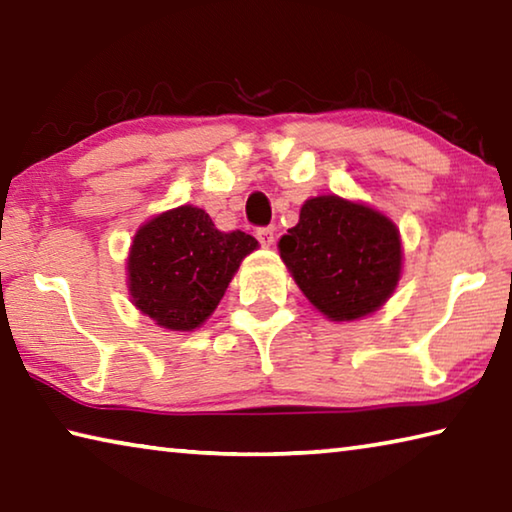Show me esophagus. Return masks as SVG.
Returning <instances> with one entry per match:
<instances>
[{"label":"esophagus","mask_w":512,"mask_h":512,"mask_svg":"<svg viewBox=\"0 0 512 512\" xmlns=\"http://www.w3.org/2000/svg\"><path fill=\"white\" fill-rule=\"evenodd\" d=\"M257 239H259V244L262 246H273V241H275V228L273 225H266V228H259L257 230Z\"/></svg>","instance_id":"34e87169"}]
</instances>
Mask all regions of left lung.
Instances as JSON below:
<instances>
[{
	"instance_id": "8db88e82",
	"label": "left lung",
	"mask_w": 512,
	"mask_h": 512,
	"mask_svg": "<svg viewBox=\"0 0 512 512\" xmlns=\"http://www.w3.org/2000/svg\"><path fill=\"white\" fill-rule=\"evenodd\" d=\"M277 248L300 291L332 320L372 314L400 280L402 244L395 225L339 196L302 205L298 225Z\"/></svg>"
}]
</instances>
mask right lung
<instances>
[{"label": "right lung", "instance_id": "1", "mask_svg": "<svg viewBox=\"0 0 512 512\" xmlns=\"http://www.w3.org/2000/svg\"><path fill=\"white\" fill-rule=\"evenodd\" d=\"M257 239L221 232L201 207L183 205L137 230L128 255L135 307L173 332H192L212 314Z\"/></svg>", "mask_w": 512, "mask_h": 512}]
</instances>
